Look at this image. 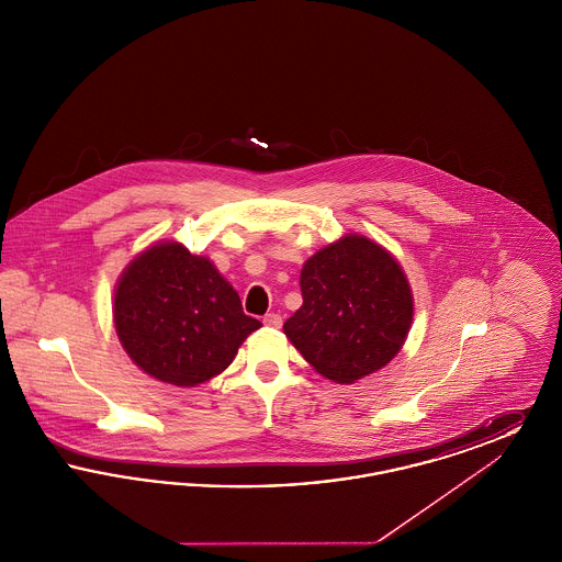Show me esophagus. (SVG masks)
<instances>
[{
	"label": "esophagus",
	"mask_w": 562,
	"mask_h": 562,
	"mask_svg": "<svg viewBox=\"0 0 562 562\" xmlns=\"http://www.w3.org/2000/svg\"><path fill=\"white\" fill-rule=\"evenodd\" d=\"M263 324L271 326V328H278V326L282 324V316H280V314H268V316L263 318Z\"/></svg>",
	"instance_id": "1"
}]
</instances>
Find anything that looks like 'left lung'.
Segmentation results:
<instances>
[{
	"mask_svg": "<svg viewBox=\"0 0 562 562\" xmlns=\"http://www.w3.org/2000/svg\"><path fill=\"white\" fill-rule=\"evenodd\" d=\"M303 305L284 335L326 379L353 383L383 369L413 321V294L396 259L364 236H346L301 269Z\"/></svg>",
	"mask_w": 562,
	"mask_h": 562,
	"instance_id": "obj_1",
	"label": "left lung"
}]
</instances>
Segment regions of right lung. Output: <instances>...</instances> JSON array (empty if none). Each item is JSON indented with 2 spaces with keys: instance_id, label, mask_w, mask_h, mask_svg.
<instances>
[{
  "instance_id": "1",
  "label": "right lung",
  "mask_w": 562,
  "mask_h": 562,
  "mask_svg": "<svg viewBox=\"0 0 562 562\" xmlns=\"http://www.w3.org/2000/svg\"><path fill=\"white\" fill-rule=\"evenodd\" d=\"M113 321L136 367L179 387L225 371L261 326L213 263L177 241L154 244L126 268Z\"/></svg>"
}]
</instances>
